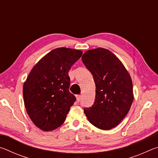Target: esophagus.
<instances>
[{"label": "esophagus", "mask_w": 158, "mask_h": 158, "mask_svg": "<svg viewBox=\"0 0 158 158\" xmlns=\"http://www.w3.org/2000/svg\"><path fill=\"white\" fill-rule=\"evenodd\" d=\"M81 95H77V101H80V99H81Z\"/></svg>", "instance_id": "1"}]
</instances>
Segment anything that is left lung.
Masks as SVG:
<instances>
[{"instance_id":"1","label":"left lung","mask_w":158,"mask_h":158,"mask_svg":"<svg viewBox=\"0 0 158 158\" xmlns=\"http://www.w3.org/2000/svg\"><path fill=\"white\" fill-rule=\"evenodd\" d=\"M81 59L92 73L96 88L95 102L84 109V114L96 127L111 130L130 111L134 99L132 79L119 58L108 49L88 50Z\"/></svg>"}]
</instances>
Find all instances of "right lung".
I'll return each instance as SVG.
<instances>
[{
	"mask_svg": "<svg viewBox=\"0 0 158 158\" xmlns=\"http://www.w3.org/2000/svg\"><path fill=\"white\" fill-rule=\"evenodd\" d=\"M82 53L65 47L53 49L36 63L23 83L26 111L40 130H53L65 121L76 100L69 91L68 72Z\"/></svg>",
	"mask_w": 158,
	"mask_h": 158,
	"instance_id": "1",
	"label": "right lung"
}]
</instances>
